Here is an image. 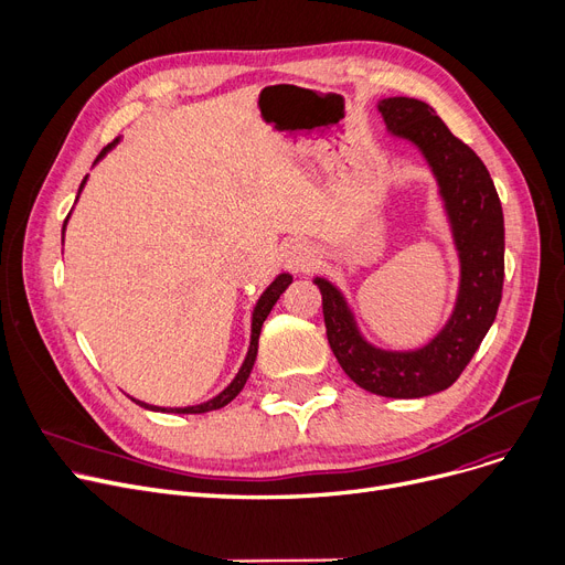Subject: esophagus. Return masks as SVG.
I'll list each match as a JSON object with an SVG mask.
<instances>
[{
  "mask_svg": "<svg viewBox=\"0 0 565 565\" xmlns=\"http://www.w3.org/2000/svg\"><path fill=\"white\" fill-rule=\"evenodd\" d=\"M312 262H315V248L303 238H294L285 250V264L289 271H294V274L308 271Z\"/></svg>",
  "mask_w": 565,
  "mask_h": 565,
  "instance_id": "esophagus-1",
  "label": "esophagus"
}]
</instances>
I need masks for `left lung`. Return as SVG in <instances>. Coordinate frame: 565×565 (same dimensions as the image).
I'll return each mask as SVG.
<instances>
[{
  "mask_svg": "<svg viewBox=\"0 0 565 565\" xmlns=\"http://www.w3.org/2000/svg\"><path fill=\"white\" fill-rule=\"evenodd\" d=\"M380 113L393 136L423 151L439 181L462 264L458 303L423 349L384 352L361 338L342 294L324 278L315 282L329 344L347 377L374 395L409 399L455 384L492 327L503 289V211L488 168L427 103L393 96L380 103Z\"/></svg>",
  "mask_w": 565,
  "mask_h": 565,
  "instance_id": "1",
  "label": "left lung"
}]
</instances>
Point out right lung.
<instances>
[{
    "label": "right lung",
    "instance_id": "obj_1",
    "mask_svg": "<svg viewBox=\"0 0 565 565\" xmlns=\"http://www.w3.org/2000/svg\"><path fill=\"white\" fill-rule=\"evenodd\" d=\"M115 145H117V140L107 145V147L98 153V158H96V160H100V158H103L107 151H110ZM85 181H87V177L83 179V183H79V191H83ZM66 221H68V216H66ZM64 227H66V223H64ZM289 282H291V276H289V274H280L271 285H268V289L262 294V297H259V301H257V306H255V312H253V333H250V349H248V356H246L244 365H241V370L236 372L234 382H232V384H230L221 395H216L213 399L204 402V405H195V407H179V409L151 407V405H145V402H140V399H136V397H132V399H136L138 405H140V407H145V409H153V412H172V414H206V412H213V409H221V407L230 405V402L241 393V388L246 386V382H248V377H250V370H253L255 359H257V342H259V331H262L264 319L268 317V312H271V308H274V306H276V301L280 299V294L289 287Z\"/></svg>",
    "mask_w": 565,
    "mask_h": 565
}]
</instances>
